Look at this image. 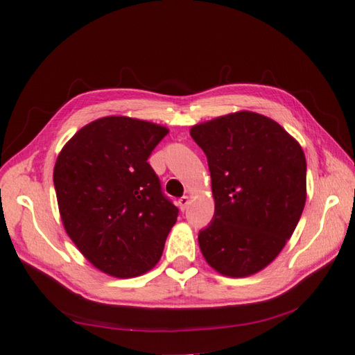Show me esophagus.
<instances>
[{
  "instance_id": "34e87169",
  "label": "esophagus",
  "mask_w": 355,
  "mask_h": 355,
  "mask_svg": "<svg viewBox=\"0 0 355 355\" xmlns=\"http://www.w3.org/2000/svg\"><path fill=\"white\" fill-rule=\"evenodd\" d=\"M189 202H191V200H189V197H182L178 200V207H180V210H182V212H184V210L187 209V206H189Z\"/></svg>"
}]
</instances>
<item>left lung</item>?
I'll use <instances>...</instances> for the list:
<instances>
[{"mask_svg":"<svg viewBox=\"0 0 355 355\" xmlns=\"http://www.w3.org/2000/svg\"><path fill=\"white\" fill-rule=\"evenodd\" d=\"M205 150L215 214L198 243L218 273L245 277L281 253L306 200V162L299 143L266 116L239 111L191 128Z\"/></svg>","mask_w":355,"mask_h":355,"instance_id":"1","label":"left lung"}]
</instances>
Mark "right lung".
Masks as SVG:
<instances>
[{
    "label": "right lung",
    "instance_id": "add662e5",
    "mask_svg": "<svg viewBox=\"0 0 355 355\" xmlns=\"http://www.w3.org/2000/svg\"><path fill=\"white\" fill-rule=\"evenodd\" d=\"M168 128L110 116L79 130L53 171L65 232L103 273L135 277L153 268L178 209L148 158Z\"/></svg>",
    "mask_w": 355,
    "mask_h": 355
}]
</instances>
